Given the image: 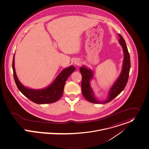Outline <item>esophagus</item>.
Here are the masks:
<instances>
[{
  "instance_id": "1",
  "label": "esophagus",
  "mask_w": 149,
  "mask_h": 149,
  "mask_svg": "<svg viewBox=\"0 0 149 149\" xmlns=\"http://www.w3.org/2000/svg\"><path fill=\"white\" fill-rule=\"evenodd\" d=\"M74 64L76 65H79L81 63V61H80V59L77 58V59H75L74 60Z\"/></svg>"
}]
</instances>
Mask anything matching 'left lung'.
<instances>
[{"mask_svg":"<svg viewBox=\"0 0 149 149\" xmlns=\"http://www.w3.org/2000/svg\"><path fill=\"white\" fill-rule=\"evenodd\" d=\"M118 35L119 37V40L118 42L122 47L124 58L120 74L109 90V95L107 99L102 101L99 100L94 94V92L91 86L90 83L93 79L94 72L93 70L86 66H82L79 68L80 72L82 76L81 86L83 95L85 99L90 102L98 104L109 102L114 99L124 90L127 84L130 69V58L125 40L122 35L120 34H118Z\"/></svg>","mask_w":149,"mask_h":149,"instance_id":"obj_1","label":"left lung"}]
</instances>
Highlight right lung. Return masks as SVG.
Here are the masks:
<instances>
[{"label": "right lung", "instance_id": "1", "mask_svg": "<svg viewBox=\"0 0 149 149\" xmlns=\"http://www.w3.org/2000/svg\"><path fill=\"white\" fill-rule=\"evenodd\" d=\"M13 69L15 83L19 91L27 98L37 104H48L56 102L63 93L65 83L68 77L75 71L72 65L64 68L49 86L40 89H33L24 86L17 78L15 68V54L13 57Z\"/></svg>", "mask_w": 149, "mask_h": 149}]
</instances>
